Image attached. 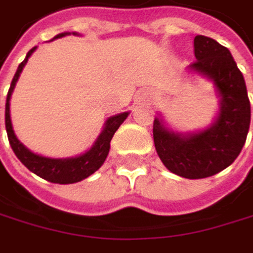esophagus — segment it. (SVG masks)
I'll return each mask as SVG.
<instances>
[{"label":"esophagus","instance_id":"34e87169","mask_svg":"<svg viewBox=\"0 0 253 253\" xmlns=\"http://www.w3.org/2000/svg\"><path fill=\"white\" fill-rule=\"evenodd\" d=\"M147 99H148V100H154V96H153V94H147Z\"/></svg>","mask_w":253,"mask_h":253}]
</instances>
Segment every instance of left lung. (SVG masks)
Listing matches in <instances>:
<instances>
[{
    "instance_id": "obj_1",
    "label": "left lung",
    "mask_w": 253,
    "mask_h": 253,
    "mask_svg": "<svg viewBox=\"0 0 253 253\" xmlns=\"http://www.w3.org/2000/svg\"><path fill=\"white\" fill-rule=\"evenodd\" d=\"M196 61L189 70L213 81L220 97L216 121L195 133H177L154 118L153 138L164 165L174 174L196 180L211 177L228 168L240 154L251 124V102L246 82L231 52L216 40L193 39Z\"/></svg>"
}]
</instances>
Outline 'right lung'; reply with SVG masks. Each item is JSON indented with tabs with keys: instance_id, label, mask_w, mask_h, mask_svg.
Returning a JSON list of instances; mask_svg holds the SVG:
<instances>
[{
	"instance_id": "add662e5",
	"label": "right lung",
	"mask_w": 253,
	"mask_h": 253,
	"mask_svg": "<svg viewBox=\"0 0 253 253\" xmlns=\"http://www.w3.org/2000/svg\"><path fill=\"white\" fill-rule=\"evenodd\" d=\"M70 33H61L58 34L55 39L64 37ZM78 34V33H73ZM36 50V47H33L31 50H28L25 60L19 64L17 67L8 94H7V102H5V130H7V136H8V142L16 154V157L19 159L22 164L36 175L50 181V183H58V184H72V183H78L86 177H89L91 174H94L102 165L103 162L108 157L109 148H111V139L114 136V133L117 132V129L123 124V121L127 118L129 112H123L114 117H109L105 123V127L102 130V133L99 135V138L96 139L94 145L89 148L88 151H85L81 156L76 157H67V159H50V157H44V156H39L34 154L33 151H30L19 139L16 138L14 132H13V126H11V118H10V97L14 89V85L21 76L22 69L25 67L28 58L31 57V53Z\"/></svg>"
}]
</instances>
